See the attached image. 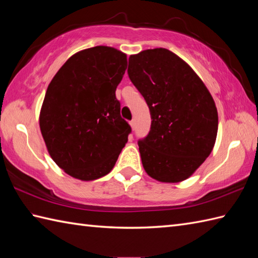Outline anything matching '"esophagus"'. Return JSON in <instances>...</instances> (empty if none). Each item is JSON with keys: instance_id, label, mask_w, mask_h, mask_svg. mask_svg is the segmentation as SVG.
<instances>
[{"instance_id": "obj_1", "label": "esophagus", "mask_w": 258, "mask_h": 258, "mask_svg": "<svg viewBox=\"0 0 258 258\" xmlns=\"http://www.w3.org/2000/svg\"><path fill=\"white\" fill-rule=\"evenodd\" d=\"M130 125H131V127H132V130H135V120H131Z\"/></svg>"}]
</instances>
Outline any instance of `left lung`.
<instances>
[{"label":"left lung","mask_w":258,"mask_h":258,"mask_svg":"<svg viewBox=\"0 0 258 258\" xmlns=\"http://www.w3.org/2000/svg\"><path fill=\"white\" fill-rule=\"evenodd\" d=\"M130 80L149 105V135L139 142L142 164L158 182L187 179L210 156L218 130L217 108L205 84L166 48L128 58Z\"/></svg>","instance_id":"1"}]
</instances>
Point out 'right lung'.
<instances>
[{"label":"right lung","mask_w":258,"mask_h":258,"mask_svg":"<svg viewBox=\"0 0 258 258\" xmlns=\"http://www.w3.org/2000/svg\"><path fill=\"white\" fill-rule=\"evenodd\" d=\"M126 68L125 53L94 46L73 54L48 84L41 133L52 160L70 176H105L127 143L131 126L115 96Z\"/></svg>","instance_id":"add662e5"}]
</instances>
